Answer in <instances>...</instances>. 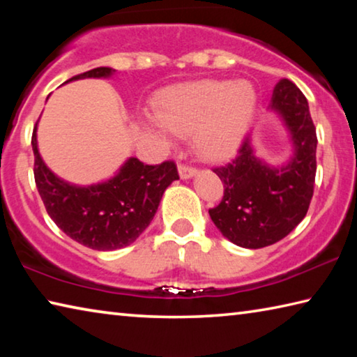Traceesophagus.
<instances>
[{
    "instance_id": "34e87169",
    "label": "esophagus",
    "mask_w": 357,
    "mask_h": 357,
    "mask_svg": "<svg viewBox=\"0 0 357 357\" xmlns=\"http://www.w3.org/2000/svg\"><path fill=\"white\" fill-rule=\"evenodd\" d=\"M178 172H179L181 179H190V178H193L197 174V168L187 167V165H179Z\"/></svg>"
}]
</instances>
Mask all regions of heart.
I'll return each mask as SVG.
<instances>
[{"mask_svg": "<svg viewBox=\"0 0 357 357\" xmlns=\"http://www.w3.org/2000/svg\"><path fill=\"white\" fill-rule=\"evenodd\" d=\"M258 96L247 80H195L167 88L155 99V114L143 126L164 142L190 134L195 153L204 160H225L236 153L250 128Z\"/></svg>", "mask_w": 357, "mask_h": 357, "instance_id": "heart-1", "label": "heart"}]
</instances>
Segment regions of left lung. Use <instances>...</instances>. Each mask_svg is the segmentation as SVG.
Masks as SVG:
<instances>
[{
  "instance_id": "8db88e82",
  "label": "left lung",
  "mask_w": 357,
  "mask_h": 357,
  "mask_svg": "<svg viewBox=\"0 0 357 357\" xmlns=\"http://www.w3.org/2000/svg\"><path fill=\"white\" fill-rule=\"evenodd\" d=\"M269 110L279 114L291 142L293 154L285 164L274 167L259 159L250 134L236 159L214 168L225 190L219 206L209 209L211 220L244 249H261L291 233L309 211L315 185L318 140L305 96L282 78Z\"/></svg>"
}]
</instances>
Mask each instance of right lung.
Returning a JSON list of instances; mask_svg holds the SVG:
<instances>
[{"mask_svg":"<svg viewBox=\"0 0 357 357\" xmlns=\"http://www.w3.org/2000/svg\"><path fill=\"white\" fill-rule=\"evenodd\" d=\"M114 72L112 68H96L66 83L110 78ZM38 123L31 138L34 179L52 220L69 238L94 250L123 249L137 241L155 215L167 187L179 179L176 165L173 162L146 165L129 157L110 179L91 185L72 184L56 176L40 157Z\"/></svg>","mask_w":357,"mask_h":357,"instance_id":"1","label":"right lung"}]
</instances>
